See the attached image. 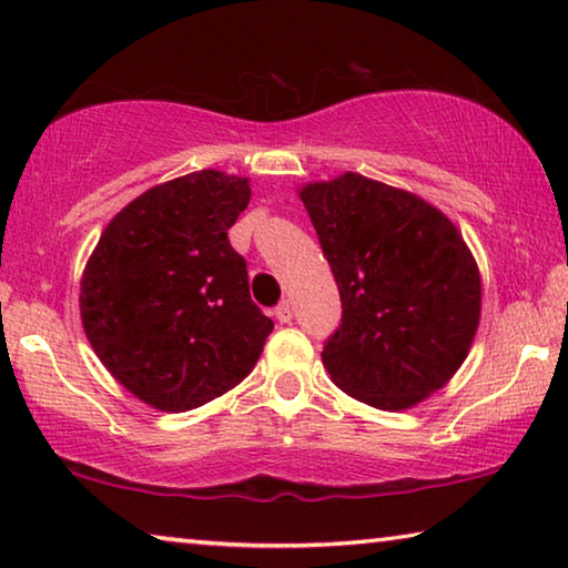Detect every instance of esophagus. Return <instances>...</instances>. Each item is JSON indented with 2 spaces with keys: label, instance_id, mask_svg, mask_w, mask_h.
<instances>
[{
  "label": "esophagus",
  "instance_id": "obj_1",
  "mask_svg": "<svg viewBox=\"0 0 568 568\" xmlns=\"http://www.w3.org/2000/svg\"><path fill=\"white\" fill-rule=\"evenodd\" d=\"M275 318H277V323H291V321H293V307H291V303L283 301L281 305H277V307H275Z\"/></svg>",
  "mask_w": 568,
  "mask_h": 568
}]
</instances>
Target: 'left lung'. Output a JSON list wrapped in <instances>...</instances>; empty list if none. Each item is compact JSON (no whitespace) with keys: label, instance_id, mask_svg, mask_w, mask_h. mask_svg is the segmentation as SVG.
<instances>
[{"label":"left lung","instance_id":"obj_1","mask_svg":"<svg viewBox=\"0 0 568 568\" xmlns=\"http://www.w3.org/2000/svg\"><path fill=\"white\" fill-rule=\"evenodd\" d=\"M301 200L341 291L323 365L335 386L381 410L444 388L480 318V275L456 225L413 192L345 172Z\"/></svg>","mask_w":568,"mask_h":568}]
</instances>
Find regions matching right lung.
Returning a JSON list of instances; mask_svg holds the SVG:
<instances>
[{
    "mask_svg": "<svg viewBox=\"0 0 568 568\" xmlns=\"http://www.w3.org/2000/svg\"><path fill=\"white\" fill-rule=\"evenodd\" d=\"M247 178L190 172L134 197L104 227L80 287L98 358L160 410H190L243 381L273 321L250 301L247 265L227 230Z\"/></svg>",
    "mask_w": 568,
    "mask_h": 568,
    "instance_id": "obj_1",
    "label": "right lung"
}]
</instances>
